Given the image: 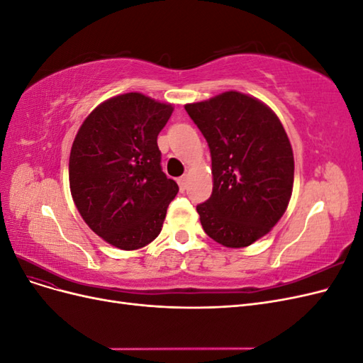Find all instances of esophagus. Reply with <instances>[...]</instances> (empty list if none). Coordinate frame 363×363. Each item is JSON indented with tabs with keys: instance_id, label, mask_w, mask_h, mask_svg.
<instances>
[{
	"instance_id": "obj_1",
	"label": "esophagus",
	"mask_w": 363,
	"mask_h": 363,
	"mask_svg": "<svg viewBox=\"0 0 363 363\" xmlns=\"http://www.w3.org/2000/svg\"><path fill=\"white\" fill-rule=\"evenodd\" d=\"M177 183H179V186H180V191L183 192L186 188H188V175H183V177H180V179L177 180Z\"/></svg>"
}]
</instances>
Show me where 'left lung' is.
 <instances>
[{"mask_svg":"<svg viewBox=\"0 0 363 363\" xmlns=\"http://www.w3.org/2000/svg\"><path fill=\"white\" fill-rule=\"evenodd\" d=\"M184 108L212 156V195L196 206L204 232L224 247H248L271 232L291 200L294 152L286 131L267 104L236 91Z\"/></svg>","mask_w":363,"mask_h":363,"instance_id":"left-lung-1","label":"left lung"}]
</instances>
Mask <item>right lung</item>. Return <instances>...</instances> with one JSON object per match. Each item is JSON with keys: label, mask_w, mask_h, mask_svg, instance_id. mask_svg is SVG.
I'll return each mask as SVG.
<instances>
[{"label": "right lung", "mask_w": 363, "mask_h": 363, "mask_svg": "<svg viewBox=\"0 0 363 363\" xmlns=\"http://www.w3.org/2000/svg\"><path fill=\"white\" fill-rule=\"evenodd\" d=\"M172 111L139 92L116 95L94 108L74 139L72 200L92 232L116 248L152 242L179 192L162 171L157 147Z\"/></svg>", "instance_id": "right-lung-1"}]
</instances>
